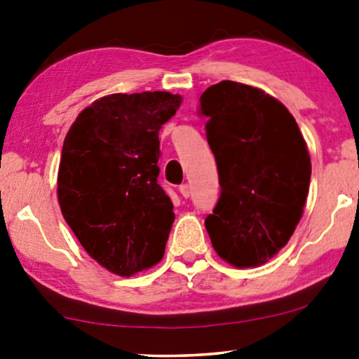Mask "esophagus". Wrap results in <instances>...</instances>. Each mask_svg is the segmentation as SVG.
<instances>
[{
  "label": "esophagus",
  "mask_w": 359,
  "mask_h": 359,
  "mask_svg": "<svg viewBox=\"0 0 359 359\" xmlns=\"http://www.w3.org/2000/svg\"><path fill=\"white\" fill-rule=\"evenodd\" d=\"M180 193H181V196H183L184 199H188L189 196H191V188H189V184H181V186H180Z\"/></svg>",
  "instance_id": "1"
}]
</instances>
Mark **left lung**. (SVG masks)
I'll return each instance as SVG.
<instances>
[{
    "label": "left lung",
    "mask_w": 359,
    "mask_h": 359,
    "mask_svg": "<svg viewBox=\"0 0 359 359\" xmlns=\"http://www.w3.org/2000/svg\"><path fill=\"white\" fill-rule=\"evenodd\" d=\"M199 101L220 184L205 229L225 262L259 266L302 217L312 171L306 140L287 107L258 88L224 80Z\"/></svg>",
    "instance_id": "obj_1"
}]
</instances>
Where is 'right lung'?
<instances>
[{"instance_id": "obj_1", "label": "right lung", "mask_w": 359, "mask_h": 359, "mask_svg": "<svg viewBox=\"0 0 359 359\" xmlns=\"http://www.w3.org/2000/svg\"><path fill=\"white\" fill-rule=\"evenodd\" d=\"M181 101L166 91L104 96L78 114L63 142V219L86 253L119 276L163 258L175 212L156 181L158 132Z\"/></svg>"}]
</instances>
